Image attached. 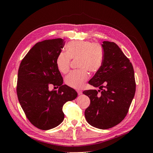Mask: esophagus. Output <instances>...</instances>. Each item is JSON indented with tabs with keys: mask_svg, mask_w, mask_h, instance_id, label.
I'll return each mask as SVG.
<instances>
[{
	"mask_svg": "<svg viewBox=\"0 0 153 153\" xmlns=\"http://www.w3.org/2000/svg\"><path fill=\"white\" fill-rule=\"evenodd\" d=\"M76 92H77V93H78V95H81L82 94V91H80V90H77Z\"/></svg>",
	"mask_w": 153,
	"mask_h": 153,
	"instance_id": "obj_1",
	"label": "esophagus"
}]
</instances>
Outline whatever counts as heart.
I'll use <instances>...</instances> for the list:
<instances>
[{
	"label": "heart",
	"mask_w": 153,
	"mask_h": 153,
	"mask_svg": "<svg viewBox=\"0 0 153 153\" xmlns=\"http://www.w3.org/2000/svg\"><path fill=\"white\" fill-rule=\"evenodd\" d=\"M71 59H78L77 68L65 78V83L70 87L79 89L89 78V73L98 71L103 61V50L101 46L90 41H74L66 45V52H61L56 59L58 70L66 74L70 69Z\"/></svg>",
	"instance_id": "1"
}]
</instances>
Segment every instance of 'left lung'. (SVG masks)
I'll return each instance as SVG.
<instances>
[{"mask_svg":"<svg viewBox=\"0 0 153 153\" xmlns=\"http://www.w3.org/2000/svg\"><path fill=\"white\" fill-rule=\"evenodd\" d=\"M102 47L103 64L89 82L100 90H86L83 94L91 100L85 110L87 123L106 129L116 126L126 116L135 96L136 83L132 64L117 45L103 41Z\"/></svg>","mask_w":153,"mask_h":153,"instance_id":"1","label":"left lung"}]
</instances>
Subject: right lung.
I'll return each instance as SVG.
<instances>
[{"instance_id":"add662e5","label":"right lung","mask_w":153,"mask_h":153,"mask_svg":"<svg viewBox=\"0 0 153 153\" xmlns=\"http://www.w3.org/2000/svg\"><path fill=\"white\" fill-rule=\"evenodd\" d=\"M65 41L61 38L37 43L26 54L18 73L16 93L27 118L43 130L57 126L64 120V104L77 97L75 89L62 85L63 78L56 66L57 55ZM59 87L58 91L49 86Z\"/></svg>"}]
</instances>
